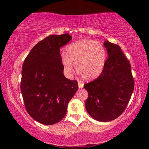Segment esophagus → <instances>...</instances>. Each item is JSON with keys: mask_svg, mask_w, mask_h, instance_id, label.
<instances>
[{"mask_svg": "<svg viewBox=\"0 0 149 149\" xmlns=\"http://www.w3.org/2000/svg\"><path fill=\"white\" fill-rule=\"evenodd\" d=\"M78 85H79V89H81V88H83V83H81L80 82H79Z\"/></svg>", "mask_w": 149, "mask_h": 149, "instance_id": "obj_1", "label": "esophagus"}]
</instances>
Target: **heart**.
<instances>
[{
  "label": "heart",
  "instance_id": "obj_1",
  "mask_svg": "<svg viewBox=\"0 0 149 149\" xmlns=\"http://www.w3.org/2000/svg\"><path fill=\"white\" fill-rule=\"evenodd\" d=\"M67 54L62 56L65 71L70 74L75 64L76 70L86 81L99 77L104 68L107 51L101 42L96 40H79L66 47Z\"/></svg>",
  "mask_w": 149,
  "mask_h": 149
}]
</instances>
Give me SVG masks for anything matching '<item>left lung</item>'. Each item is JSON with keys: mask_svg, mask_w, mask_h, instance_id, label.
Returning <instances> with one entry per match:
<instances>
[{"mask_svg": "<svg viewBox=\"0 0 149 149\" xmlns=\"http://www.w3.org/2000/svg\"><path fill=\"white\" fill-rule=\"evenodd\" d=\"M108 59L102 74L84 85L88 92L85 102L87 113L93 119L107 122L123 113L131 98L134 87L131 65L117 45L104 42Z\"/></svg>", "mask_w": 149, "mask_h": 149, "instance_id": "obj_1", "label": "left lung"}]
</instances>
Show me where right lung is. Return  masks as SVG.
I'll use <instances>...</instances> for the list:
<instances>
[{
  "label": "right lung",
  "mask_w": 149,
  "mask_h": 149,
  "mask_svg": "<svg viewBox=\"0 0 149 149\" xmlns=\"http://www.w3.org/2000/svg\"><path fill=\"white\" fill-rule=\"evenodd\" d=\"M72 39L69 34L50 35L38 42L24 60L20 88L26 111L43 125L60 121L78 90L77 81L64 77L60 48Z\"/></svg>",
  "instance_id": "1"
}]
</instances>
